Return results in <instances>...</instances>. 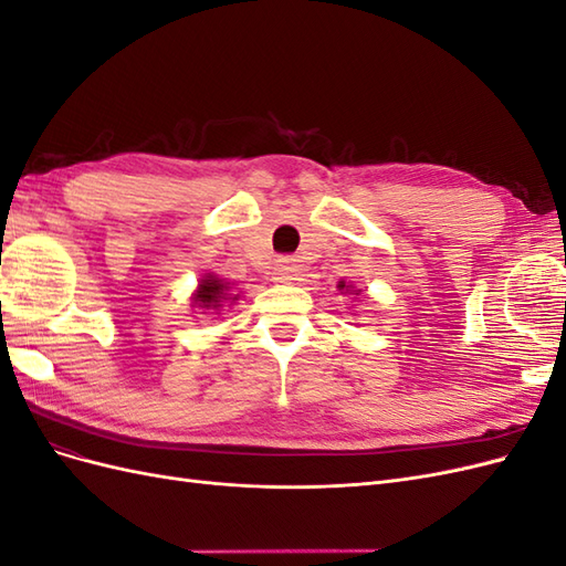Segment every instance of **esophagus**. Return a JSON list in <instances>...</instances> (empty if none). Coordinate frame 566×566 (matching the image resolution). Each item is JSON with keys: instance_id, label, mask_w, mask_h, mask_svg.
Here are the masks:
<instances>
[{"instance_id": "obj_1", "label": "esophagus", "mask_w": 566, "mask_h": 566, "mask_svg": "<svg viewBox=\"0 0 566 566\" xmlns=\"http://www.w3.org/2000/svg\"><path fill=\"white\" fill-rule=\"evenodd\" d=\"M293 273H295V264H293V260H279L276 269H273V281L287 283L290 279H293Z\"/></svg>"}]
</instances>
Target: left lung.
I'll return each instance as SVG.
<instances>
[{"mask_svg":"<svg viewBox=\"0 0 566 566\" xmlns=\"http://www.w3.org/2000/svg\"><path fill=\"white\" fill-rule=\"evenodd\" d=\"M339 287H345V283H342V285H339Z\"/></svg>","mask_w":566,"mask_h":566,"instance_id":"obj_1","label":"left lung"}]
</instances>
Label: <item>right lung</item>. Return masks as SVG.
<instances>
[{"label":"right lung","mask_w":566,"mask_h":566,"mask_svg":"<svg viewBox=\"0 0 566 566\" xmlns=\"http://www.w3.org/2000/svg\"><path fill=\"white\" fill-rule=\"evenodd\" d=\"M227 300H235V297H229V285L214 276L200 281V287L193 297V302L200 306V310H219L221 302Z\"/></svg>","instance_id":"1"}]
</instances>
